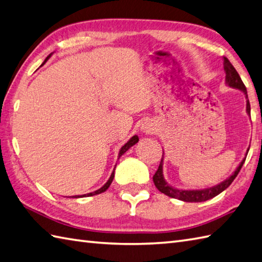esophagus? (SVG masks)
Returning <instances> with one entry per match:
<instances>
[{
	"instance_id": "1",
	"label": "esophagus",
	"mask_w": 262,
	"mask_h": 262,
	"mask_svg": "<svg viewBox=\"0 0 262 262\" xmlns=\"http://www.w3.org/2000/svg\"><path fill=\"white\" fill-rule=\"evenodd\" d=\"M142 129L144 130V133H151V129H152V128L146 125V126H143Z\"/></svg>"
}]
</instances>
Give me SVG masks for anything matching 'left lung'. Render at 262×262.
<instances>
[{
	"mask_svg": "<svg viewBox=\"0 0 262 262\" xmlns=\"http://www.w3.org/2000/svg\"><path fill=\"white\" fill-rule=\"evenodd\" d=\"M223 60H224L223 62L224 71L226 74V76H225L226 85H229L230 88H233V89H237V90H241L244 93V96H246V99H247V113H248V115H250L251 108H250L247 88L243 84L240 75H238L236 70L234 69V66L231 64L230 60L226 57H223ZM247 154H248V151H247ZM246 158L241 161V163L238 164L235 171L233 172V173L229 178H227L226 180L222 181L221 183H219V185L210 187V188L198 189V190H182V189H177L174 187L170 186L169 183L165 181L164 176H163V155H162V160H161L159 169L157 172H155V174L153 176V182H154L155 187H157L161 192L166 194V196H169L171 198H177L179 200H182V202H187V203L206 202V200L214 198L215 196H217V194H220L222 191H224L226 188L230 187L233 180H234L236 176L238 174V172H240L244 161H246Z\"/></svg>",
	"mask_w": 262,
	"mask_h": 262,
	"instance_id": "8db88e82",
	"label": "left lung"
}]
</instances>
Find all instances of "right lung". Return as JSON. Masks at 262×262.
Here are the masks:
<instances>
[{
    "instance_id": "1",
    "label": "right lung",
    "mask_w": 262,
    "mask_h": 262,
    "mask_svg": "<svg viewBox=\"0 0 262 262\" xmlns=\"http://www.w3.org/2000/svg\"><path fill=\"white\" fill-rule=\"evenodd\" d=\"M52 55V54H51ZM51 55H49V56L45 59V62H43L40 66H42L43 64H45L47 60H48V58L51 57ZM138 142V136H133L129 141H128L124 146H122L121 148H120V151H119V153H118V159L121 157L122 154H124L125 152H127L128 149H129L133 145H135V144ZM116 168V166H115ZM114 177H115V169H114V171H113V173H111V176H110V178L108 179V181L104 183V185L100 188V189H98V190H96V191H93V192H89V193H86V194H81V196H72V198H81V197H90V196H94V194H99V193H101V192H104L105 190H107V189L109 188V186L111 185V182H113V180H114Z\"/></svg>"
}]
</instances>
